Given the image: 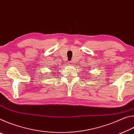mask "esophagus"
I'll return each instance as SVG.
<instances>
[{
	"label": "esophagus",
	"instance_id": "34e87169",
	"mask_svg": "<svg viewBox=\"0 0 134 134\" xmlns=\"http://www.w3.org/2000/svg\"><path fill=\"white\" fill-rule=\"evenodd\" d=\"M69 64L70 65H72V64H73V63H72V62H69Z\"/></svg>",
	"mask_w": 134,
	"mask_h": 134
}]
</instances>
